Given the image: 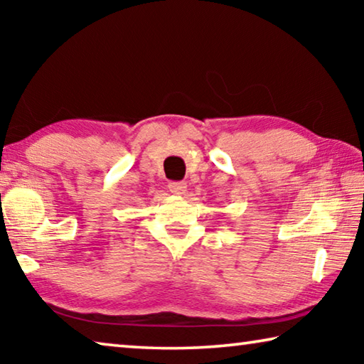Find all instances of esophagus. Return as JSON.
<instances>
[{
  "mask_svg": "<svg viewBox=\"0 0 364 364\" xmlns=\"http://www.w3.org/2000/svg\"><path fill=\"white\" fill-rule=\"evenodd\" d=\"M186 188H188V184L184 181H171L168 184V189L171 191V194H176V196H181L186 193Z\"/></svg>",
  "mask_w": 364,
  "mask_h": 364,
  "instance_id": "1",
  "label": "esophagus"
}]
</instances>
